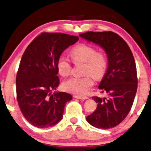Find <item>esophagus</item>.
<instances>
[{"label": "esophagus", "mask_w": 151, "mask_h": 151, "mask_svg": "<svg viewBox=\"0 0 151 151\" xmlns=\"http://www.w3.org/2000/svg\"><path fill=\"white\" fill-rule=\"evenodd\" d=\"M74 98L76 99H88V97L86 96H83V95H78V94H76V95H74Z\"/></svg>", "instance_id": "34e87169"}]
</instances>
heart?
<instances>
[{"label": "heart", "instance_id": "1", "mask_svg": "<svg viewBox=\"0 0 151 151\" xmlns=\"http://www.w3.org/2000/svg\"><path fill=\"white\" fill-rule=\"evenodd\" d=\"M70 57L75 64L84 62L83 77H73L65 81L63 88L67 92L74 94H85L94 85L92 77L100 80L105 76L108 68V59L103 52H96L95 48L87 44H79L70 52ZM57 70L63 77L69 76L72 66L68 59L64 56L57 59Z\"/></svg>", "mask_w": 151, "mask_h": 151}]
</instances>
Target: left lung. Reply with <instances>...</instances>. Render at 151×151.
<instances>
[{
	"mask_svg": "<svg viewBox=\"0 0 151 151\" xmlns=\"http://www.w3.org/2000/svg\"><path fill=\"white\" fill-rule=\"evenodd\" d=\"M80 36L101 46L108 57L106 73L99 85L108 97L93 96L97 107L86 120L96 128L114 127L127 117L137 93L138 80L132 52L127 42L112 31H88Z\"/></svg>",
	"mask_w": 151,
	"mask_h": 151,
	"instance_id": "8db88e82",
	"label": "left lung"
}]
</instances>
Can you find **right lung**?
<instances>
[{"label": "right lung", "instance_id": "obj_1", "mask_svg": "<svg viewBox=\"0 0 151 151\" xmlns=\"http://www.w3.org/2000/svg\"><path fill=\"white\" fill-rule=\"evenodd\" d=\"M78 39L65 33L43 32L22 55L16 77L17 99L24 117L35 127L47 128L59 122L66 102L72 99L66 92H52L59 84L57 59Z\"/></svg>", "mask_w": 151, "mask_h": 151}]
</instances>
